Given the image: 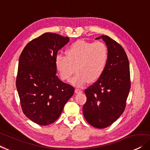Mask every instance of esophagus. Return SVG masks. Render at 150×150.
Returning a JSON list of instances; mask_svg holds the SVG:
<instances>
[{
  "label": "esophagus",
  "mask_w": 150,
  "mask_h": 150,
  "mask_svg": "<svg viewBox=\"0 0 150 150\" xmlns=\"http://www.w3.org/2000/svg\"><path fill=\"white\" fill-rule=\"evenodd\" d=\"M75 93H82V91L81 89H80V88H76Z\"/></svg>",
  "instance_id": "obj_1"
}]
</instances>
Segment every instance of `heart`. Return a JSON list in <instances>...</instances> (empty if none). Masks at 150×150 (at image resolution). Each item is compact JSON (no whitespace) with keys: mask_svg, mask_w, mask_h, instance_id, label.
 Listing matches in <instances>:
<instances>
[{"mask_svg":"<svg viewBox=\"0 0 150 150\" xmlns=\"http://www.w3.org/2000/svg\"><path fill=\"white\" fill-rule=\"evenodd\" d=\"M66 56L57 54L55 68L63 80H69L76 70L77 74L70 82L73 85H84L89 80L99 79L105 70L108 59V48L103 42L79 40L66 50Z\"/></svg>","mask_w":150,"mask_h":150,"instance_id":"heart-1","label":"heart"}]
</instances>
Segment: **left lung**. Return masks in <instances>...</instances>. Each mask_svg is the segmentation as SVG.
Returning <instances> with one entry per match:
<instances>
[{
    "label": "left lung",
    "instance_id": "left-lung-1",
    "mask_svg": "<svg viewBox=\"0 0 150 150\" xmlns=\"http://www.w3.org/2000/svg\"><path fill=\"white\" fill-rule=\"evenodd\" d=\"M101 38L108 48V59L101 77L84 91L86 100L82 112L88 123L103 129L114 123L122 114L129 95V62L122 47L109 36Z\"/></svg>",
    "mask_w": 150,
    "mask_h": 150
}]
</instances>
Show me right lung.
<instances>
[{
    "mask_svg": "<svg viewBox=\"0 0 150 150\" xmlns=\"http://www.w3.org/2000/svg\"><path fill=\"white\" fill-rule=\"evenodd\" d=\"M70 41L47 32L28 43L19 59L16 87L23 114L32 122L48 125L57 120L74 88L59 79L55 59Z\"/></svg>",
    "mask_w": 150,
    "mask_h": 150,
    "instance_id": "right-lung-1",
    "label": "right lung"
}]
</instances>
